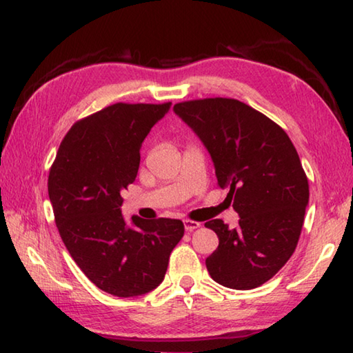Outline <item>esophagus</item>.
I'll use <instances>...</instances> for the list:
<instances>
[{
  "label": "esophagus",
  "mask_w": 353,
  "mask_h": 353,
  "mask_svg": "<svg viewBox=\"0 0 353 353\" xmlns=\"http://www.w3.org/2000/svg\"><path fill=\"white\" fill-rule=\"evenodd\" d=\"M201 225L199 223V221H192V220H184V230H186L188 232H192L195 230H199Z\"/></svg>",
  "instance_id": "esophagus-1"
}]
</instances>
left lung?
<instances>
[{
	"label": "left lung",
	"instance_id": "1",
	"mask_svg": "<svg viewBox=\"0 0 353 353\" xmlns=\"http://www.w3.org/2000/svg\"><path fill=\"white\" fill-rule=\"evenodd\" d=\"M173 111L192 128L214 163L221 189L239 214V226L205 223L219 237L206 259L215 282L251 290L270 281L296 250L308 206V181L288 134L236 99H200Z\"/></svg>",
	"mask_w": 353,
	"mask_h": 353
}]
</instances>
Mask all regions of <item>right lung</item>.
Masks as SVG:
<instances>
[{
	"label": "right lung",
	"instance_id": "1",
	"mask_svg": "<svg viewBox=\"0 0 353 353\" xmlns=\"http://www.w3.org/2000/svg\"><path fill=\"white\" fill-rule=\"evenodd\" d=\"M169 103H114L74 123L49 172L60 237L97 288L134 298L164 281L181 220L123 219L122 192L138 175L141 147Z\"/></svg>",
	"mask_w": 353,
	"mask_h": 353
}]
</instances>
